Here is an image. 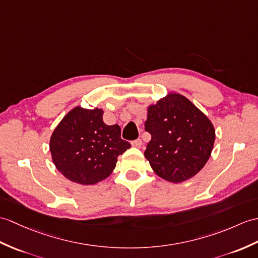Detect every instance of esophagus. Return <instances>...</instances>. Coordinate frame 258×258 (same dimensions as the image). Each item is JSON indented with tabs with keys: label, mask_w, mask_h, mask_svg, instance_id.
Listing matches in <instances>:
<instances>
[{
	"label": "esophagus",
	"mask_w": 258,
	"mask_h": 258,
	"mask_svg": "<svg viewBox=\"0 0 258 258\" xmlns=\"http://www.w3.org/2000/svg\"><path fill=\"white\" fill-rule=\"evenodd\" d=\"M142 145H143V142H142V140H135V141H133L132 142V146L133 147H136V148H141L142 147Z\"/></svg>",
	"instance_id": "1"
}]
</instances>
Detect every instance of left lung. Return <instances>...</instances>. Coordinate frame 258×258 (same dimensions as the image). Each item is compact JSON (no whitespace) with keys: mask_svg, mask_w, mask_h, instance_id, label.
Masks as SVG:
<instances>
[{"mask_svg":"<svg viewBox=\"0 0 258 258\" xmlns=\"http://www.w3.org/2000/svg\"><path fill=\"white\" fill-rule=\"evenodd\" d=\"M145 130L152 135L144 153L157 176L179 183L199 172L210 158L215 140L211 123L179 93L149 105Z\"/></svg>","mask_w":258,"mask_h":258,"instance_id":"8db88e82","label":"left lung"}]
</instances>
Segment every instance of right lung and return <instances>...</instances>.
I'll use <instances>...</instances> for the list:
<instances>
[{"instance_id":"1","label":"right lung","mask_w":258,"mask_h":258,"mask_svg":"<svg viewBox=\"0 0 258 258\" xmlns=\"http://www.w3.org/2000/svg\"><path fill=\"white\" fill-rule=\"evenodd\" d=\"M131 144L121 139L117 124L103 122V110L76 106L51 134L49 149L56 168L69 180L95 184L109 177L117 157Z\"/></svg>"}]
</instances>
